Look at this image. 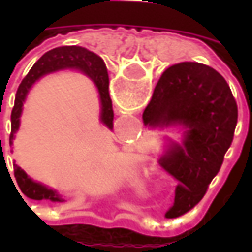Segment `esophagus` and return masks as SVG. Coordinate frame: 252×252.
I'll list each match as a JSON object with an SVG mask.
<instances>
[{
	"mask_svg": "<svg viewBox=\"0 0 252 252\" xmlns=\"http://www.w3.org/2000/svg\"><path fill=\"white\" fill-rule=\"evenodd\" d=\"M129 216H131V218H129V219H134L136 218V216H133V215H129ZM136 221H139V224H140V226H143V227H149V223H147V218H141L140 220H136Z\"/></svg>",
	"mask_w": 252,
	"mask_h": 252,
	"instance_id": "esophagus-1",
	"label": "esophagus"
}]
</instances>
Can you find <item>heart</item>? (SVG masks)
<instances>
[{"label": "heart", "mask_w": 252, "mask_h": 252, "mask_svg": "<svg viewBox=\"0 0 252 252\" xmlns=\"http://www.w3.org/2000/svg\"><path fill=\"white\" fill-rule=\"evenodd\" d=\"M129 182H130L131 188L134 189L136 192H141V189L144 187V182H143V168L136 169L133 172V175H131Z\"/></svg>", "instance_id": "b5f03b06"}]
</instances>
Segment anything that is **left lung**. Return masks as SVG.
<instances>
[{
  "instance_id": "left-lung-1",
  "label": "left lung",
  "mask_w": 252,
  "mask_h": 252,
  "mask_svg": "<svg viewBox=\"0 0 252 252\" xmlns=\"http://www.w3.org/2000/svg\"><path fill=\"white\" fill-rule=\"evenodd\" d=\"M238 111L226 80L212 67L184 62L168 67L143 112L149 127L182 125V144L172 143L160 165L178 181L174 206L165 213L178 218L206 193L228 150Z\"/></svg>"
}]
</instances>
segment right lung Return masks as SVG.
I'll return each mask as SVG.
<instances>
[{"label":"right lung","instance_id":"obj_1","mask_svg":"<svg viewBox=\"0 0 252 252\" xmlns=\"http://www.w3.org/2000/svg\"><path fill=\"white\" fill-rule=\"evenodd\" d=\"M64 68H75L87 74L88 77H91V80L98 88L99 98H101V121L109 129L113 127V109H112V101L109 96V75H108V70L103 60L99 56L80 46H62V47H56L53 50L44 53L37 60V63H34L31 71L19 85L16 91V96H15L14 109L11 113L9 146L14 144L15 133L19 129V118L22 113V106H24L25 98L31 90V87L36 83V80H39L46 74L53 73L57 70H64ZM14 174L18 187L21 188L25 196L34 199V200L49 199L52 202H63V199L56 193V190L49 189L39 182H34L33 179L29 178L24 169L16 164H14Z\"/></svg>","mask_w":252,"mask_h":252}]
</instances>
